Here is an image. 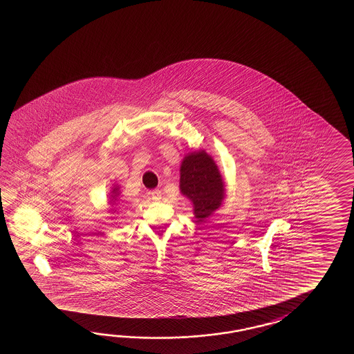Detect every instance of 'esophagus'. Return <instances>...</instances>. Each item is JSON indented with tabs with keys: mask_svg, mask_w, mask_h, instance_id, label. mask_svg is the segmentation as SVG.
I'll return each instance as SVG.
<instances>
[{
	"mask_svg": "<svg viewBox=\"0 0 354 354\" xmlns=\"http://www.w3.org/2000/svg\"><path fill=\"white\" fill-rule=\"evenodd\" d=\"M149 195L151 196V198L154 201H158V200H160V197H162V191L160 189H151Z\"/></svg>",
	"mask_w": 354,
	"mask_h": 354,
	"instance_id": "obj_1",
	"label": "esophagus"
}]
</instances>
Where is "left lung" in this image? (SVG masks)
<instances>
[{
  "mask_svg": "<svg viewBox=\"0 0 354 354\" xmlns=\"http://www.w3.org/2000/svg\"><path fill=\"white\" fill-rule=\"evenodd\" d=\"M180 189L194 203L196 221L203 223L218 210L225 188L218 166L205 151L187 154L180 165Z\"/></svg>",
  "mask_w": 354,
  "mask_h": 354,
  "instance_id": "1",
  "label": "left lung"
}]
</instances>
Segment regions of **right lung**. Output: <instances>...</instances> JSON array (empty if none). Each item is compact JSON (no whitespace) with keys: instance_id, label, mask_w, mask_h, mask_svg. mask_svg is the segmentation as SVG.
<instances>
[{"instance_id":"add662e5","label":"right lung","mask_w":354,"mask_h":354,"mask_svg":"<svg viewBox=\"0 0 354 354\" xmlns=\"http://www.w3.org/2000/svg\"><path fill=\"white\" fill-rule=\"evenodd\" d=\"M113 200H116V198H115V197H116V196L119 195V187L113 188Z\"/></svg>"}]
</instances>
